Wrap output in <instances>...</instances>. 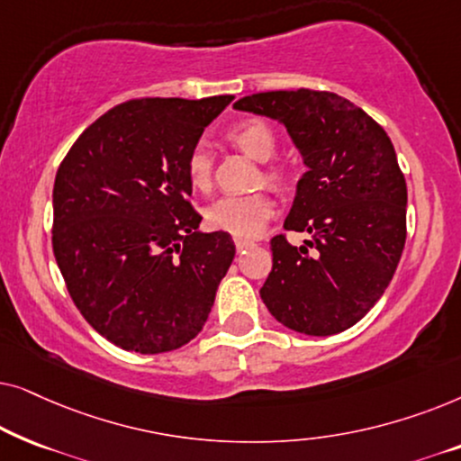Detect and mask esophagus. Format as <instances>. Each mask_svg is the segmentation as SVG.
Masks as SVG:
<instances>
[{
	"mask_svg": "<svg viewBox=\"0 0 461 461\" xmlns=\"http://www.w3.org/2000/svg\"><path fill=\"white\" fill-rule=\"evenodd\" d=\"M235 245H237V249L241 251V249H248V248H254V241H251V239H243V237H235Z\"/></svg>",
	"mask_w": 461,
	"mask_h": 461,
	"instance_id": "1",
	"label": "esophagus"
}]
</instances>
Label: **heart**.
<instances>
[{"instance_id": "heart-1", "label": "heart", "mask_w": 461, "mask_h": 461, "mask_svg": "<svg viewBox=\"0 0 461 461\" xmlns=\"http://www.w3.org/2000/svg\"><path fill=\"white\" fill-rule=\"evenodd\" d=\"M226 140L232 147L241 150L256 161H268L275 153L276 134L273 125L264 119L249 117L239 122L237 125L226 131ZM186 180L194 191L207 193L212 186V157L203 147L191 150L186 157ZM294 167L287 161H270L262 167V178L267 185L275 188H289L294 182ZM276 212L275 199L268 191H258L251 194H229L220 197L218 201L205 210V222L213 230H224L235 237H258L264 230Z\"/></svg>"}]
</instances>
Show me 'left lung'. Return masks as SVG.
<instances>
[{"instance_id":"1","label":"left lung","mask_w":461,"mask_h":461,"mask_svg":"<svg viewBox=\"0 0 461 461\" xmlns=\"http://www.w3.org/2000/svg\"><path fill=\"white\" fill-rule=\"evenodd\" d=\"M235 109L285 125L308 172L285 230L270 239L273 270L260 289L270 314L306 336H331L367 314L399 267L407 237V185L380 123L333 92L276 90Z\"/></svg>"}]
</instances>
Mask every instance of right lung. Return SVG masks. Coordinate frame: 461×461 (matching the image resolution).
<instances>
[{
  "instance_id": "obj_1",
  "label": "right lung",
  "mask_w": 461,
  "mask_h": 461,
  "mask_svg": "<svg viewBox=\"0 0 461 461\" xmlns=\"http://www.w3.org/2000/svg\"><path fill=\"white\" fill-rule=\"evenodd\" d=\"M232 98L113 106L56 172L54 258L75 306L119 348L159 355L203 330L235 243L197 230L185 166Z\"/></svg>"
}]
</instances>
